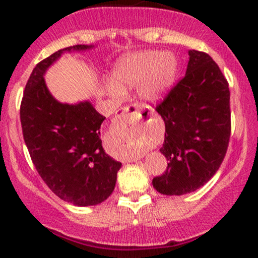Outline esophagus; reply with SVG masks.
<instances>
[{
    "instance_id": "obj_1",
    "label": "esophagus",
    "mask_w": 258,
    "mask_h": 258,
    "mask_svg": "<svg viewBox=\"0 0 258 258\" xmlns=\"http://www.w3.org/2000/svg\"><path fill=\"white\" fill-rule=\"evenodd\" d=\"M132 115H141V106L138 104H131V105H127L125 108L121 109L120 114L116 115V117H115V121L116 122H121L122 120L127 119V117L132 116ZM138 158H135L131 161H137Z\"/></svg>"
}]
</instances>
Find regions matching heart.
I'll return each instance as SVG.
<instances>
[{"label": "heart", "instance_id": "obj_1", "mask_svg": "<svg viewBox=\"0 0 258 258\" xmlns=\"http://www.w3.org/2000/svg\"><path fill=\"white\" fill-rule=\"evenodd\" d=\"M177 63L171 54L143 52L121 59L112 70V82L108 85L111 96L119 97L122 88L138 84L141 98L150 103L164 99L172 87Z\"/></svg>", "mask_w": 258, "mask_h": 258}]
</instances>
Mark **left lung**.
Instances as JSON below:
<instances>
[{"mask_svg":"<svg viewBox=\"0 0 258 258\" xmlns=\"http://www.w3.org/2000/svg\"><path fill=\"white\" fill-rule=\"evenodd\" d=\"M185 76L155 110L165 121L160 153L167 170L153 179L164 195H183L203 186L217 172L230 138V92L209 54L189 51Z\"/></svg>","mask_w":258,"mask_h":258,"instance_id":"1","label":"left lung"}]
</instances>
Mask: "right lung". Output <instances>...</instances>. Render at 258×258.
<instances>
[{
	"instance_id": "obj_1",
	"label": "right lung",
	"mask_w": 258,
	"mask_h": 258,
	"mask_svg": "<svg viewBox=\"0 0 258 258\" xmlns=\"http://www.w3.org/2000/svg\"><path fill=\"white\" fill-rule=\"evenodd\" d=\"M93 47H67L40 61L28 80L20 105L23 136L38 174L57 197L75 206L98 205L108 199L121 162L103 149L100 125L105 116L88 100L58 102L43 76L64 53Z\"/></svg>"
}]
</instances>
